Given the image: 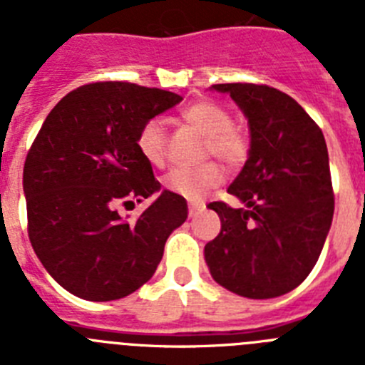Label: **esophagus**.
<instances>
[{
  "mask_svg": "<svg viewBox=\"0 0 365 365\" xmlns=\"http://www.w3.org/2000/svg\"><path fill=\"white\" fill-rule=\"evenodd\" d=\"M202 208H205V205H202V202H190V205H188L190 217H195L199 212H202Z\"/></svg>",
  "mask_w": 365,
  "mask_h": 365,
  "instance_id": "34e87169",
  "label": "esophagus"
}]
</instances>
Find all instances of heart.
<instances>
[{
  "label": "heart",
  "instance_id": "1",
  "mask_svg": "<svg viewBox=\"0 0 365 365\" xmlns=\"http://www.w3.org/2000/svg\"><path fill=\"white\" fill-rule=\"evenodd\" d=\"M182 120L193 125L206 137V151L237 166L247 159L248 140L245 133L232 125V118L221 106L212 102H195L182 111ZM137 150L150 164H163L166 155V128L159 118L148 120L137 135ZM222 180V170L217 164L201 168H173L164 177V186L180 197L199 201Z\"/></svg>",
  "mask_w": 365,
  "mask_h": 365
}]
</instances>
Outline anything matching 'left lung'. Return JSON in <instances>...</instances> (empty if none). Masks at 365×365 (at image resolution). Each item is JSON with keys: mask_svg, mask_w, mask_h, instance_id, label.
Wrapping results in <instances>:
<instances>
[{"mask_svg": "<svg viewBox=\"0 0 365 365\" xmlns=\"http://www.w3.org/2000/svg\"><path fill=\"white\" fill-rule=\"evenodd\" d=\"M248 120L250 148L228 193L243 202H210L221 232L206 243L212 278L250 299L291 292L320 257L333 222L327 144L305 109L285 93L256 83H217Z\"/></svg>", "mask_w": 365, "mask_h": 365, "instance_id": "1", "label": "left lung"}]
</instances>
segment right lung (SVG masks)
Listing matches in <instances>:
<instances>
[{
    "label": "right lung",
    "mask_w": 365,
    "mask_h": 365,
    "mask_svg": "<svg viewBox=\"0 0 365 365\" xmlns=\"http://www.w3.org/2000/svg\"><path fill=\"white\" fill-rule=\"evenodd\" d=\"M182 96L125 82H96L63 96L25 159L29 240L54 282L89 302L144 285L164 245L188 217L186 199L160 190L137 150L144 124ZM160 197L138 218L116 206Z\"/></svg>",
    "instance_id": "add662e5"
}]
</instances>
